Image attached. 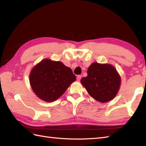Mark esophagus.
I'll list each match as a JSON object with an SVG mask.
<instances>
[{
    "label": "esophagus",
    "instance_id": "esophagus-1",
    "mask_svg": "<svg viewBox=\"0 0 146 146\" xmlns=\"http://www.w3.org/2000/svg\"><path fill=\"white\" fill-rule=\"evenodd\" d=\"M81 78H82V75H78V76H77L76 79H77V80H78V81H80V80H81Z\"/></svg>",
    "mask_w": 146,
    "mask_h": 146
}]
</instances>
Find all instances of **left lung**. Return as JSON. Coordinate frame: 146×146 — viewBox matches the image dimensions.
<instances>
[{
    "label": "left lung",
    "instance_id": "left-lung-1",
    "mask_svg": "<svg viewBox=\"0 0 146 146\" xmlns=\"http://www.w3.org/2000/svg\"><path fill=\"white\" fill-rule=\"evenodd\" d=\"M88 75L81 83L92 97L105 103L114 98L119 91L121 79L112 65L93 63L87 70Z\"/></svg>",
    "mask_w": 146,
    "mask_h": 146
}]
</instances>
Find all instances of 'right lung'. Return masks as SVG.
Instances as JSON below:
<instances>
[{"mask_svg":"<svg viewBox=\"0 0 146 146\" xmlns=\"http://www.w3.org/2000/svg\"><path fill=\"white\" fill-rule=\"evenodd\" d=\"M76 80L69 67L60 61L45 59L33 68L30 85L38 97L45 102L56 100Z\"/></svg>","mask_w":146,"mask_h":146,"instance_id":"1","label":"right lung"}]
</instances>
